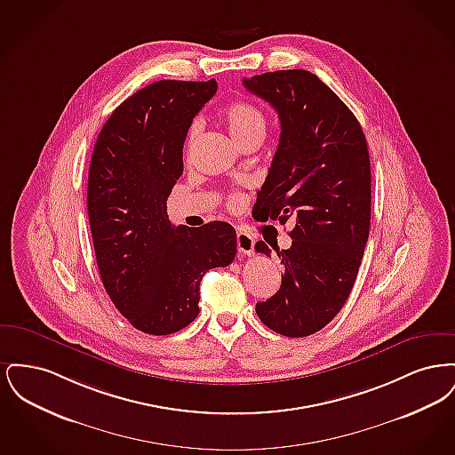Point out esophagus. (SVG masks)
Returning <instances> with one entry per match:
<instances>
[{"label": "esophagus", "instance_id": "34e87169", "mask_svg": "<svg viewBox=\"0 0 455 455\" xmlns=\"http://www.w3.org/2000/svg\"><path fill=\"white\" fill-rule=\"evenodd\" d=\"M238 252L251 256L254 252V237L247 232H237Z\"/></svg>", "mask_w": 455, "mask_h": 455}]
</instances>
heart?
<instances>
[{
	"label": "heart",
	"instance_id": "1",
	"mask_svg": "<svg viewBox=\"0 0 455 455\" xmlns=\"http://www.w3.org/2000/svg\"><path fill=\"white\" fill-rule=\"evenodd\" d=\"M223 119L230 134L242 147L249 141H262L267 128L266 116L262 114V110L258 106L243 100L232 102L223 108ZM197 132H199V121H195L188 131V140H186L188 148L193 145ZM235 203L237 199H232V204Z\"/></svg>",
	"mask_w": 455,
	"mask_h": 455
}]
</instances>
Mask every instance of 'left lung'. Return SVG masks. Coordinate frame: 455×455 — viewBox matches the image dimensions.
Returning <instances> with one entry per match:
<instances>
[{"instance_id":"obj_1","label":"left lung","mask_w":455,"mask_h":455,"mask_svg":"<svg viewBox=\"0 0 455 455\" xmlns=\"http://www.w3.org/2000/svg\"><path fill=\"white\" fill-rule=\"evenodd\" d=\"M278 112L282 136L258 193V220L293 223L291 247L275 251L280 290L256 303L262 324L303 338L329 324L347 302L370 232L371 177L367 140L347 104L305 69L243 78ZM256 251L271 256L259 240Z\"/></svg>"}]
</instances>
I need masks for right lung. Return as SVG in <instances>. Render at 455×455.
<instances>
[{
  "label": "right lung",
  "instance_id": "1",
  "mask_svg": "<svg viewBox=\"0 0 455 455\" xmlns=\"http://www.w3.org/2000/svg\"><path fill=\"white\" fill-rule=\"evenodd\" d=\"M217 82L160 80L116 108L88 172V220L104 288L132 327L172 334L199 314V283L237 252L230 223L173 227L167 197L182 175V147Z\"/></svg>",
  "mask_w": 455,
  "mask_h": 455
}]
</instances>
